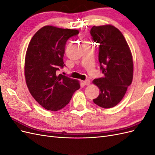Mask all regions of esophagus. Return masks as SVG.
Here are the masks:
<instances>
[{"label": "esophagus", "instance_id": "1", "mask_svg": "<svg viewBox=\"0 0 155 155\" xmlns=\"http://www.w3.org/2000/svg\"><path fill=\"white\" fill-rule=\"evenodd\" d=\"M91 83V81L90 80H86L83 81V84L84 85H89Z\"/></svg>", "mask_w": 155, "mask_h": 155}]
</instances>
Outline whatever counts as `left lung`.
Wrapping results in <instances>:
<instances>
[{
    "instance_id": "obj_1",
    "label": "left lung",
    "mask_w": 155,
    "mask_h": 155,
    "mask_svg": "<svg viewBox=\"0 0 155 155\" xmlns=\"http://www.w3.org/2000/svg\"><path fill=\"white\" fill-rule=\"evenodd\" d=\"M91 34L99 45V61L104 74V77L92 81L100 89L99 96L93 101L109 109L121 101L133 81V56L122 33L115 26H94Z\"/></svg>"
}]
</instances>
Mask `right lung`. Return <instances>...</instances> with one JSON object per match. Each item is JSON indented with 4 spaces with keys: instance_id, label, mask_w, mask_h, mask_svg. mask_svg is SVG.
I'll list each match as a JSON object with an SVG mask.
<instances>
[{
    "instance_id": "add662e5",
    "label": "right lung",
    "mask_w": 155,
    "mask_h": 155,
    "mask_svg": "<svg viewBox=\"0 0 155 155\" xmlns=\"http://www.w3.org/2000/svg\"><path fill=\"white\" fill-rule=\"evenodd\" d=\"M78 34V30L45 26L35 33L28 46L25 61L26 85L36 101L48 110L63 109L80 88L76 79L57 74L64 66L67 40Z\"/></svg>"
}]
</instances>
